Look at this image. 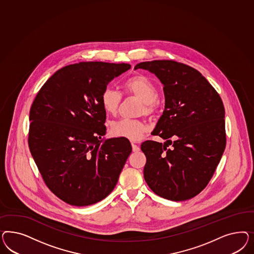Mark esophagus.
Segmentation results:
<instances>
[{
	"label": "esophagus",
	"mask_w": 254,
	"mask_h": 254,
	"mask_svg": "<svg viewBox=\"0 0 254 254\" xmlns=\"http://www.w3.org/2000/svg\"><path fill=\"white\" fill-rule=\"evenodd\" d=\"M131 145H132V151H133V152L137 153V152L139 151V147H138L135 142H132V143H131Z\"/></svg>",
	"instance_id": "obj_1"
}]
</instances>
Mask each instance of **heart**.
I'll return each mask as SVG.
<instances>
[{
    "label": "heart",
    "mask_w": 254,
    "mask_h": 254,
    "mask_svg": "<svg viewBox=\"0 0 254 254\" xmlns=\"http://www.w3.org/2000/svg\"><path fill=\"white\" fill-rule=\"evenodd\" d=\"M124 90L142 101L139 113L147 116L154 115L157 108V88L154 83L143 75H136L127 79L123 85ZM102 107L108 114L116 115L121 102V95L111 87H106L100 97ZM146 126L137 119H122L112 125V134L117 138L138 140L146 131Z\"/></svg>",
    "instance_id": "b5f03b06"
}]
</instances>
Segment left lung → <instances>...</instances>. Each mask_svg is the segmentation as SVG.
<instances>
[{
    "mask_svg": "<svg viewBox=\"0 0 254 254\" xmlns=\"http://www.w3.org/2000/svg\"><path fill=\"white\" fill-rule=\"evenodd\" d=\"M134 69L154 73L165 94V110L152 134L166 141L140 146L147 158L145 182L166 199H190L207 186L224 152L223 101L198 70L183 63L140 62Z\"/></svg>",
    "mask_w": 254,
    "mask_h": 254,
    "instance_id": "obj_1",
    "label": "left lung"
}]
</instances>
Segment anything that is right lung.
Returning <instances> with one entry per match:
<instances>
[{
	"instance_id": "add662e5",
	"label": "right lung",
	"mask_w": 254,
	"mask_h": 254,
	"mask_svg": "<svg viewBox=\"0 0 254 254\" xmlns=\"http://www.w3.org/2000/svg\"><path fill=\"white\" fill-rule=\"evenodd\" d=\"M129 64L79 62L59 69L30 111L29 147L47 187L69 205L104 199L116 187L132 147L127 138H102L106 111L100 97Z\"/></svg>"
}]
</instances>
